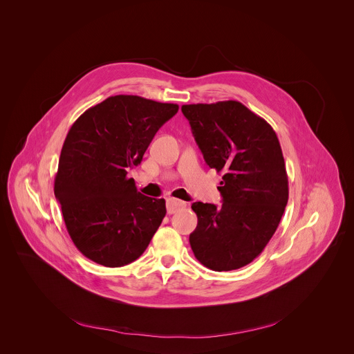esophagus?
<instances>
[{
  "instance_id": "1",
  "label": "esophagus",
  "mask_w": 354,
  "mask_h": 354,
  "mask_svg": "<svg viewBox=\"0 0 354 354\" xmlns=\"http://www.w3.org/2000/svg\"><path fill=\"white\" fill-rule=\"evenodd\" d=\"M185 205H187L185 203L181 202V201H178V199H174V198H169V199L166 201L167 214H174V212H177L178 209L184 208Z\"/></svg>"
}]
</instances>
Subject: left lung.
I'll use <instances>...</instances> for the list:
<instances>
[{"label": "left lung", "instance_id": "8db88e82", "mask_svg": "<svg viewBox=\"0 0 354 354\" xmlns=\"http://www.w3.org/2000/svg\"><path fill=\"white\" fill-rule=\"evenodd\" d=\"M205 163L223 173L222 205L196 202L189 236L196 259L230 271L256 259L274 236L289 199L288 174L271 125L241 102L183 104Z\"/></svg>", "mask_w": 354, "mask_h": 354}]
</instances>
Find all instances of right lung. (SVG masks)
Segmentation results:
<instances>
[{
    "instance_id": "add662e5",
    "label": "right lung",
    "mask_w": 354,
    "mask_h": 354,
    "mask_svg": "<svg viewBox=\"0 0 354 354\" xmlns=\"http://www.w3.org/2000/svg\"><path fill=\"white\" fill-rule=\"evenodd\" d=\"M178 104L114 95L86 110L59 155L54 195L76 248L104 267H122L146 251L166 215L165 199L138 192V166Z\"/></svg>"
}]
</instances>
